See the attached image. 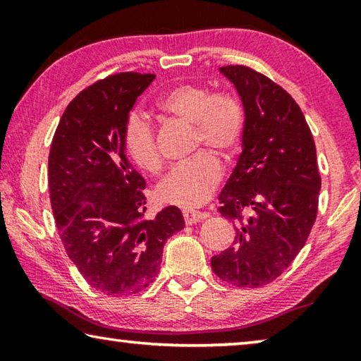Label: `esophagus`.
I'll use <instances>...</instances> for the list:
<instances>
[{
  "mask_svg": "<svg viewBox=\"0 0 361 361\" xmlns=\"http://www.w3.org/2000/svg\"><path fill=\"white\" fill-rule=\"evenodd\" d=\"M183 216H185V221H186V224H195V223H199L200 219H204V218H207L209 215H207V213H200V212H189V210H186V212H183Z\"/></svg>",
  "mask_w": 361,
  "mask_h": 361,
  "instance_id": "1",
  "label": "esophagus"
}]
</instances>
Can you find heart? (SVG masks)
Instances as JSON below:
<instances>
[{"mask_svg": "<svg viewBox=\"0 0 361 361\" xmlns=\"http://www.w3.org/2000/svg\"><path fill=\"white\" fill-rule=\"evenodd\" d=\"M161 111L194 127V151L202 146L219 157H234L239 151L243 133V113L239 103L228 95H212L195 84H178L162 94L157 102ZM122 143L127 156L145 172L156 173L162 166L154 129L143 116H129ZM221 180V167L209 152H199L191 161L176 166L159 185L162 202L195 209L207 202Z\"/></svg>", "mask_w": 361, "mask_h": 361, "instance_id": "heart-1", "label": "heart"}]
</instances>
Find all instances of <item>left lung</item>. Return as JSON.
<instances>
[{"label": "left lung", "mask_w": 361, "mask_h": 361, "mask_svg": "<svg viewBox=\"0 0 361 361\" xmlns=\"http://www.w3.org/2000/svg\"><path fill=\"white\" fill-rule=\"evenodd\" d=\"M245 121L242 152L219 194L235 219L234 245L212 258L223 282L256 288L276 280L301 252L317 216L320 173L312 133L293 97L261 73L229 65Z\"/></svg>", "instance_id": "left-lung-1"}]
</instances>
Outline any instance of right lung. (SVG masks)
Instances as JSON below:
<instances>
[{
    "instance_id": "1",
    "label": "right lung",
    "mask_w": 361,
    "mask_h": 361,
    "mask_svg": "<svg viewBox=\"0 0 361 361\" xmlns=\"http://www.w3.org/2000/svg\"><path fill=\"white\" fill-rule=\"evenodd\" d=\"M154 78L129 71L84 89L66 106L49 152V194L66 255L108 296L152 283L167 239L185 228L173 205L142 218L146 183L122 143L130 109Z\"/></svg>"
}]
</instances>
